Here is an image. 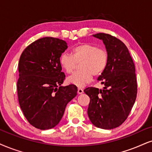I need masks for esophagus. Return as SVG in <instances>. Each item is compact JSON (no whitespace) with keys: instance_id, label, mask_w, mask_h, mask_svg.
Wrapping results in <instances>:
<instances>
[{"instance_id":"obj_1","label":"esophagus","mask_w":152,"mask_h":152,"mask_svg":"<svg viewBox=\"0 0 152 152\" xmlns=\"http://www.w3.org/2000/svg\"><path fill=\"white\" fill-rule=\"evenodd\" d=\"M84 92L83 89H82V88H78L77 89V93L79 94H82Z\"/></svg>"}]
</instances>
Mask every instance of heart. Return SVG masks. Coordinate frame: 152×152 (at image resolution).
<instances>
[{"mask_svg": "<svg viewBox=\"0 0 152 152\" xmlns=\"http://www.w3.org/2000/svg\"><path fill=\"white\" fill-rule=\"evenodd\" d=\"M72 56L63 53L60 58V64L65 72H74L77 64L80 71L67 78V82L77 87H83L92 77H99L104 72L108 63V53L105 48L96 45L82 43L72 49Z\"/></svg>", "mask_w": 152, "mask_h": 152, "instance_id": "1", "label": "heart"}]
</instances>
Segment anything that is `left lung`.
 Returning a JSON list of instances; mask_svg holds the SVG:
<instances>
[{"label":"left lung","instance_id":"1","mask_svg":"<svg viewBox=\"0 0 152 152\" xmlns=\"http://www.w3.org/2000/svg\"><path fill=\"white\" fill-rule=\"evenodd\" d=\"M94 37L103 40L108 53V63L98 77L104 89L89 87L84 90L90 99L87 114L97 128L110 130L124 123L135 102V67L128 48L120 39L104 33Z\"/></svg>","mask_w":152,"mask_h":152}]
</instances>
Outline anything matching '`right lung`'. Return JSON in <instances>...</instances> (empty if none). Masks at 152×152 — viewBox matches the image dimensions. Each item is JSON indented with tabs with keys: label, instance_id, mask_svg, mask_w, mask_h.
<instances>
[{
	"label": "right lung",
	"instance_id": "1",
	"mask_svg": "<svg viewBox=\"0 0 152 152\" xmlns=\"http://www.w3.org/2000/svg\"><path fill=\"white\" fill-rule=\"evenodd\" d=\"M67 48L62 39L44 37L29 44L19 61V104L27 121L40 130L58 124L67 103L77 92L75 85L61 86L65 75L60 58Z\"/></svg>",
	"mask_w": 152,
	"mask_h": 152
}]
</instances>
